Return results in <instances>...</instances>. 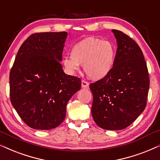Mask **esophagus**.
<instances>
[{
    "label": "esophagus",
    "mask_w": 160,
    "mask_h": 160,
    "mask_svg": "<svg viewBox=\"0 0 160 160\" xmlns=\"http://www.w3.org/2000/svg\"><path fill=\"white\" fill-rule=\"evenodd\" d=\"M82 87L83 88H88L89 87V83L86 81L82 80Z\"/></svg>",
    "instance_id": "esophagus-1"
}]
</instances>
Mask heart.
Wrapping results in <instances>:
<instances>
[{"label":"heart","instance_id":"obj_1","mask_svg":"<svg viewBox=\"0 0 160 160\" xmlns=\"http://www.w3.org/2000/svg\"><path fill=\"white\" fill-rule=\"evenodd\" d=\"M115 48L110 42L88 37L72 47L71 58H64L62 64L69 74H75L83 65L89 78L100 80L110 73L115 61Z\"/></svg>","mask_w":160,"mask_h":160}]
</instances>
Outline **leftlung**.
I'll return each instance as SVG.
<instances>
[{
  "label": "left lung",
  "instance_id": "left-lung-1",
  "mask_svg": "<svg viewBox=\"0 0 160 160\" xmlns=\"http://www.w3.org/2000/svg\"><path fill=\"white\" fill-rule=\"evenodd\" d=\"M112 32L118 45L115 64L109 75L90 84L93 95L91 112L99 127L121 130L146 108L150 81L139 45L121 31Z\"/></svg>",
  "mask_w": 160,
  "mask_h": 160
}]
</instances>
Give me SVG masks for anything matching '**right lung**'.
I'll use <instances>...</instances> for the list:
<instances>
[{
    "instance_id": "right-lung-1",
    "label": "right lung",
    "mask_w": 160,
    "mask_h": 160,
    "mask_svg": "<svg viewBox=\"0 0 160 160\" xmlns=\"http://www.w3.org/2000/svg\"><path fill=\"white\" fill-rule=\"evenodd\" d=\"M68 33L32 34L20 46L9 74L10 99L26 125L48 130L65 120L66 106L81 79L65 74L60 62Z\"/></svg>"
}]
</instances>
